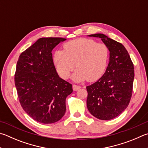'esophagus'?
Segmentation results:
<instances>
[{
  "label": "esophagus",
  "mask_w": 148,
  "mask_h": 148,
  "mask_svg": "<svg viewBox=\"0 0 148 148\" xmlns=\"http://www.w3.org/2000/svg\"><path fill=\"white\" fill-rule=\"evenodd\" d=\"M72 88H73V90L74 91H77L80 88V86L76 85H72Z\"/></svg>",
  "instance_id": "1"
}]
</instances>
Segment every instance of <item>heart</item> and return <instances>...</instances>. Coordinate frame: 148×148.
Returning a JSON list of instances; mask_svg holds the SVG:
<instances>
[{"label":"heart","mask_w":148,"mask_h":148,"mask_svg":"<svg viewBox=\"0 0 148 148\" xmlns=\"http://www.w3.org/2000/svg\"><path fill=\"white\" fill-rule=\"evenodd\" d=\"M63 50H57L53 62L58 74L67 79L75 66L72 75L74 82L97 81L106 71L109 59V50L106 45L95 40L77 39L66 42Z\"/></svg>","instance_id":"1"}]
</instances>
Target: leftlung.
Segmentation results:
<instances>
[{"label": "left lung", "instance_id": "obj_1", "mask_svg": "<svg viewBox=\"0 0 148 148\" xmlns=\"http://www.w3.org/2000/svg\"><path fill=\"white\" fill-rule=\"evenodd\" d=\"M88 36L100 38L110 53L106 72L97 82L86 87L87 109L98 119H113L127 108L131 100L135 76L133 64L120 42L102 34Z\"/></svg>", "mask_w": 148, "mask_h": 148}]
</instances>
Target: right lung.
<instances>
[{"mask_svg": "<svg viewBox=\"0 0 148 148\" xmlns=\"http://www.w3.org/2000/svg\"><path fill=\"white\" fill-rule=\"evenodd\" d=\"M65 40L40 38L21 53L17 61L15 85L20 103L40 123L60 120L65 113L66 98L73 91L72 84L59 76L52 59V50Z\"/></svg>", "mask_w": 148, "mask_h": 148, "instance_id": "add662e5", "label": "right lung"}]
</instances>
